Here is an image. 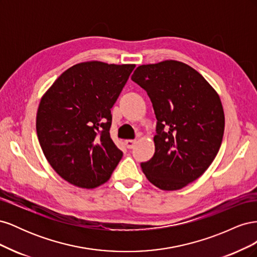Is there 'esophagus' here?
Segmentation results:
<instances>
[{
	"label": "esophagus",
	"instance_id": "1",
	"mask_svg": "<svg viewBox=\"0 0 257 257\" xmlns=\"http://www.w3.org/2000/svg\"><path fill=\"white\" fill-rule=\"evenodd\" d=\"M124 143H125V146L127 149H133L135 144H136V141H133V139H127V141H125Z\"/></svg>",
	"mask_w": 257,
	"mask_h": 257
}]
</instances>
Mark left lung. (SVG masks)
I'll use <instances>...</instances> for the list:
<instances>
[{"label":"left lung","mask_w":257,"mask_h":257,"mask_svg":"<svg viewBox=\"0 0 257 257\" xmlns=\"http://www.w3.org/2000/svg\"><path fill=\"white\" fill-rule=\"evenodd\" d=\"M132 80L147 91L158 120L155 152L142 163L143 172L161 190H180L203 175L220 150V96L197 71L175 60L138 66Z\"/></svg>","instance_id":"left-lung-1"}]
</instances>
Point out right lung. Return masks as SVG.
Instances as JSON below:
<instances>
[{"label":"right lung","mask_w":257,"mask_h":257,"mask_svg":"<svg viewBox=\"0 0 257 257\" xmlns=\"http://www.w3.org/2000/svg\"><path fill=\"white\" fill-rule=\"evenodd\" d=\"M135 64L82 62L69 67L43 95L38 142L56 173L82 189L109 180L122 159L110 138L111 108Z\"/></svg>","instance_id":"1"}]
</instances>
